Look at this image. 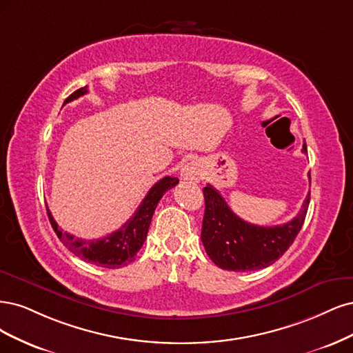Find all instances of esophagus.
<instances>
[{
  "label": "esophagus",
  "mask_w": 353,
  "mask_h": 353,
  "mask_svg": "<svg viewBox=\"0 0 353 353\" xmlns=\"http://www.w3.org/2000/svg\"><path fill=\"white\" fill-rule=\"evenodd\" d=\"M201 176H202L201 165L196 161H190L183 168H181V177H183V180L199 181Z\"/></svg>",
  "instance_id": "esophagus-1"
}]
</instances>
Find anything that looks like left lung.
I'll list each match as a JSON object with an SVG mask.
<instances>
[{"mask_svg": "<svg viewBox=\"0 0 353 353\" xmlns=\"http://www.w3.org/2000/svg\"><path fill=\"white\" fill-rule=\"evenodd\" d=\"M302 152L306 154V143ZM311 181V174L308 176ZM205 214L201 239L215 265L227 271L265 268L288 251L301 232L310 205V193L296 217L281 225H255L239 219L211 185L203 188Z\"/></svg>", "mask_w": 353, "mask_h": 353, "instance_id": "8db88e82", "label": "left lung"}]
</instances>
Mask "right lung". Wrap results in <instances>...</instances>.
Here are the masks:
<instances>
[{
    "mask_svg": "<svg viewBox=\"0 0 353 353\" xmlns=\"http://www.w3.org/2000/svg\"><path fill=\"white\" fill-rule=\"evenodd\" d=\"M88 86L77 89L76 92H73L65 99V102H70L85 95ZM177 183L179 180L170 176H165L160 181H157L150 189V192H148V195L145 196L138 210L134 211L132 217L119 230L112 232L111 234L102 239H97V241H83V239H77L70 233L63 232V229H60L59 224L55 223L51 211L47 208L48 219L55 234L59 236L64 246L69 248V251H72L76 256L98 267L120 268L130 264L134 259V255L139 252V249L142 248L146 239L148 229H150L158 202H160V199L168 189L174 188Z\"/></svg>",
    "mask_w": 353,
    "mask_h": 353,
    "instance_id": "1",
    "label": "right lung"
}]
</instances>
